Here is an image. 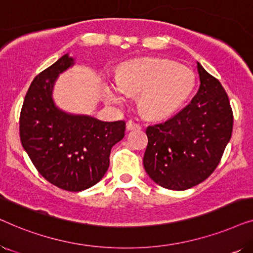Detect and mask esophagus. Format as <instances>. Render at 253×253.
Returning a JSON list of instances; mask_svg holds the SVG:
<instances>
[{
  "instance_id": "esophagus-1",
  "label": "esophagus",
  "mask_w": 253,
  "mask_h": 253,
  "mask_svg": "<svg viewBox=\"0 0 253 253\" xmlns=\"http://www.w3.org/2000/svg\"><path fill=\"white\" fill-rule=\"evenodd\" d=\"M126 129L127 130H139V129H141V126L140 124L134 122V121H129V122L126 123Z\"/></svg>"
}]
</instances>
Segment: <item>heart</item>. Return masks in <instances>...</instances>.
Instances as JSON below:
<instances>
[{
    "label": "heart",
    "mask_w": 253,
    "mask_h": 253,
    "mask_svg": "<svg viewBox=\"0 0 253 253\" xmlns=\"http://www.w3.org/2000/svg\"><path fill=\"white\" fill-rule=\"evenodd\" d=\"M195 78L183 65L160 58H145L126 63L116 81H105L103 98L122 105L127 94L138 95L139 109L151 119H166L181 107L191 93Z\"/></svg>",
    "instance_id": "obj_1"
}]
</instances>
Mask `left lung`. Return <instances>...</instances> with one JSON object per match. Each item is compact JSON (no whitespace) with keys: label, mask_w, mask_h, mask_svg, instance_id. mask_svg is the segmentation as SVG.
<instances>
[{"label":"left lung","mask_w":253,"mask_h":253,"mask_svg":"<svg viewBox=\"0 0 253 253\" xmlns=\"http://www.w3.org/2000/svg\"><path fill=\"white\" fill-rule=\"evenodd\" d=\"M200 86L191 102L146 129L147 175L162 188L186 190L217 167L233 132V110L222 85L197 62Z\"/></svg>","instance_id":"left-lung-1"}]
</instances>
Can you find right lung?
I'll list each match as a JSON object with an SVG mask.
<instances>
[{
  "mask_svg": "<svg viewBox=\"0 0 253 253\" xmlns=\"http://www.w3.org/2000/svg\"><path fill=\"white\" fill-rule=\"evenodd\" d=\"M74 64L75 58L65 54L33 79L20 112L19 136L43 178L78 192L106 174L110 150L123 139L126 122H105L58 108L53 99L55 83Z\"/></svg>",
  "mask_w": 253,
  "mask_h": 253,
  "instance_id": "right-lung-1",
  "label": "right lung"
}]
</instances>
